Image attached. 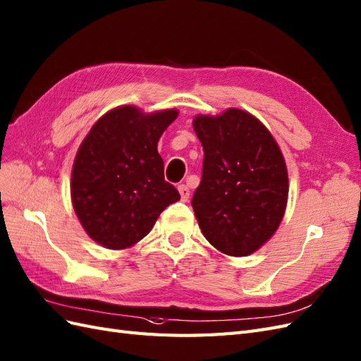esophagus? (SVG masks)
Instances as JSON below:
<instances>
[{
    "instance_id": "esophagus-1",
    "label": "esophagus",
    "mask_w": 361,
    "mask_h": 361,
    "mask_svg": "<svg viewBox=\"0 0 361 361\" xmlns=\"http://www.w3.org/2000/svg\"><path fill=\"white\" fill-rule=\"evenodd\" d=\"M178 192H180L181 201L186 202V201L189 200V195H190V190H189V188L186 186V184H180V186H178Z\"/></svg>"
}]
</instances>
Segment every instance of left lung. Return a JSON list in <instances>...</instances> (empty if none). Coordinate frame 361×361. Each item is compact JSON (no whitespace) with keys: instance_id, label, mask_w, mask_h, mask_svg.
Returning <instances> with one entry per match:
<instances>
[{"instance_id":"8db88e82","label":"left lung","mask_w":361,"mask_h":361,"mask_svg":"<svg viewBox=\"0 0 361 361\" xmlns=\"http://www.w3.org/2000/svg\"><path fill=\"white\" fill-rule=\"evenodd\" d=\"M193 129L204 151L192 198L201 232L228 256L252 255L285 214L288 172L279 146L259 120L238 108L197 116Z\"/></svg>"}]
</instances>
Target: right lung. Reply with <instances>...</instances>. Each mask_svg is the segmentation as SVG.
Masks as SVG:
<instances>
[{
    "label": "right lung",
    "mask_w": 361,
    "mask_h": 361,
    "mask_svg": "<svg viewBox=\"0 0 361 361\" xmlns=\"http://www.w3.org/2000/svg\"><path fill=\"white\" fill-rule=\"evenodd\" d=\"M177 109L145 114L117 106L92 125L71 171V201L91 239L111 250L133 247L180 193L164 180L157 151Z\"/></svg>",
    "instance_id": "add662e5"
}]
</instances>
